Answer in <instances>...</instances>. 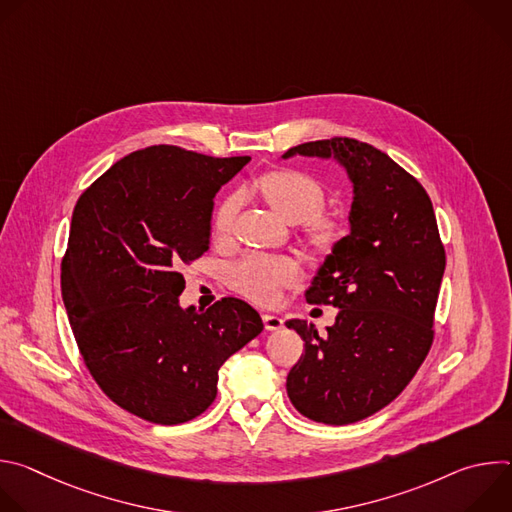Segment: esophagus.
Returning a JSON list of instances; mask_svg holds the SVG:
<instances>
[{
	"instance_id": "1",
	"label": "esophagus",
	"mask_w": 512,
	"mask_h": 512,
	"mask_svg": "<svg viewBox=\"0 0 512 512\" xmlns=\"http://www.w3.org/2000/svg\"><path fill=\"white\" fill-rule=\"evenodd\" d=\"M263 324H265V330H269V332H277V330H281V328H283V318H281V316H277V314L267 312V314H263Z\"/></svg>"
}]
</instances>
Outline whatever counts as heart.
I'll list each match as a JSON object with an SVG mask.
<instances>
[{"instance_id":"obj_1","label":"heart","mask_w":512,"mask_h":512,"mask_svg":"<svg viewBox=\"0 0 512 512\" xmlns=\"http://www.w3.org/2000/svg\"><path fill=\"white\" fill-rule=\"evenodd\" d=\"M259 192L269 206L285 218L287 223L298 225L312 218L324 204L322 184L298 170H273L259 178ZM239 208V196H229L214 214L216 233H229L233 218ZM300 275V267L289 257L247 255L235 263L229 271L231 283L241 294L257 302H273L279 298L281 287L294 283Z\"/></svg>"}]
</instances>
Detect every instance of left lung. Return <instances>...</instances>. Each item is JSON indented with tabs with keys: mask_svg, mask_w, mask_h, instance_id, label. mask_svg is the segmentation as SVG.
Listing matches in <instances>:
<instances>
[{
	"mask_svg": "<svg viewBox=\"0 0 512 512\" xmlns=\"http://www.w3.org/2000/svg\"><path fill=\"white\" fill-rule=\"evenodd\" d=\"M294 156L332 160L352 184L348 235L318 267L306 300L338 308L326 334L289 320L304 354L287 375V397L308 419L346 425L389 405L413 379L433 340L446 269L431 200L387 154L348 137L308 141Z\"/></svg>",
	"mask_w": 512,
	"mask_h": 512,
	"instance_id": "8db88e82",
	"label": "left lung"
}]
</instances>
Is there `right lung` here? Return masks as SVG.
I'll use <instances>...</instances> for the list:
<instances>
[{
  "label": "right lung",
  "mask_w": 512,
  "mask_h": 512,
  "mask_svg": "<svg viewBox=\"0 0 512 512\" xmlns=\"http://www.w3.org/2000/svg\"><path fill=\"white\" fill-rule=\"evenodd\" d=\"M251 158L152 145L79 198L60 287L87 369L119 407L160 425L204 413L218 369L263 330L247 302L182 308V263L210 245L214 196Z\"/></svg>",
  "instance_id": "obj_1"
}]
</instances>
